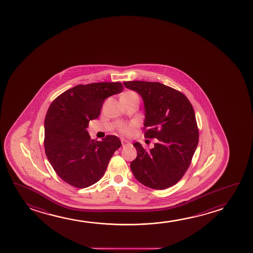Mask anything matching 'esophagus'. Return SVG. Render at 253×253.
<instances>
[{"label":"esophagus","instance_id":"1","mask_svg":"<svg viewBox=\"0 0 253 253\" xmlns=\"http://www.w3.org/2000/svg\"><path fill=\"white\" fill-rule=\"evenodd\" d=\"M121 142L122 146H123V147H125V146L129 144V142H128V141H126V140H125V139H122Z\"/></svg>","mask_w":253,"mask_h":253}]
</instances>
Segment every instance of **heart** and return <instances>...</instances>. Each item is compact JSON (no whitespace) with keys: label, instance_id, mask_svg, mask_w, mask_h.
<instances>
[{"label":"heart","instance_id":"b5f03b06","mask_svg":"<svg viewBox=\"0 0 253 253\" xmlns=\"http://www.w3.org/2000/svg\"><path fill=\"white\" fill-rule=\"evenodd\" d=\"M123 97H138V95L135 93V91H127L125 92ZM135 128V125H126V124H119L118 125V131L124 134V135H129L131 134L132 131Z\"/></svg>","mask_w":253,"mask_h":253}]
</instances>
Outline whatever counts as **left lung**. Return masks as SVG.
Returning <instances> with one entry per match:
<instances>
[{
    "instance_id": "left-lung-1",
    "label": "left lung",
    "mask_w": 253,
    "mask_h": 253,
    "mask_svg": "<svg viewBox=\"0 0 253 253\" xmlns=\"http://www.w3.org/2000/svg\"><path fill=\"white\" fill-rule=\"evenodd\" d=\"M126 88L141 95L145 107L144 137L157 139L146 150L135 142L137 156L130 163L135 179L153 189L172 187L190 166L199 142L194 108L182 92L158 82L127 81Z\"/></svg>"
}]
</instances>
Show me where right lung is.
Instances as JSON below:
<instances>
[{"instance_id":"1","label":"right lung","mask_w":253,"mask_h":253,"mask_svg":"<svg viewBox=\"0 0 253 253\" xmlns=\"http://www.w3.org/2000/svg\"><path fill=\"white\" fill-rule=\"evenodd\" d=\"M123 90L120 82L78 84L50 104L45 118V155L66 183L78 188L96 183L121 147L116 135H106L101 142L91 140L86 128L100 115L104 99Z\"/></svg>"}]
</instances>
